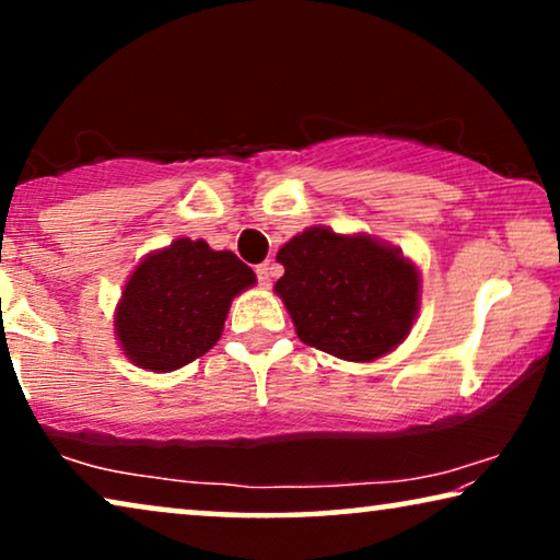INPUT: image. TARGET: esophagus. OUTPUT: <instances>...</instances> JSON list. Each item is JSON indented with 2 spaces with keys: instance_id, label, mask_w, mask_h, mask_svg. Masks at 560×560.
Wrapping results in <instances>:
<instances>
[{
  "instance_id": "34e87169",
  "label": "esophagus",
  "mask_w": 560,
  "mask_h": 560,
  "mask_svg": "<svg viewBox=\"0 0 560 560\" xmlns=\"http://www.w3.org/2000/svg\"><path fill=\"white\" fill-rule=\"evenodd\" d=\"M275 275H278V267H275V262L257 265V280H259V285H262V288H270L272 285Z\"/></svg>"
}]
</instances>
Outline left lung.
<instances>
[{
  "label": "left lung",
  "mask_w": 560,
  "mask_h": 560,
  "mask_svg": "<svg viewBox=\"0 0 560 560\" xmlns=\"http://www.w3.org/2000/svg\"><path fill=\"white\" fill-rule=\"evenodd\" d=\"M275 282L298 339L347 362H374L410 334L420 272L397 247L370 234L308 226L278 252Z\"/></svg>",
  "instance_id": "obj_1"
}]
</instances>
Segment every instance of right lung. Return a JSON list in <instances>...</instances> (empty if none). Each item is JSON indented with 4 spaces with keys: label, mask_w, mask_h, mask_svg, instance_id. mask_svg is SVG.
I'll return each mask as SVG.
<instances>
[{
    "label": "right lung",
    "mask_w": 560,
    "mask_h": 560,
    "mask_svg": "<svg viewBox=\"0 0 560 560\" xmlns=\"http://www.w3.org/2000/svg\"><path fill=\"white\" fill-rule=\"evenodd\" d=\"M255 282L234 252L180 236L129 275L114 313L119 347L140 370H180L221 339L234 295Z\"/></svg>",
    "instance_id": "obj_1"
}]
</instances>
